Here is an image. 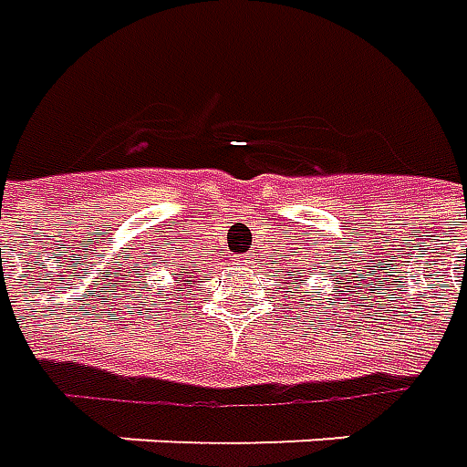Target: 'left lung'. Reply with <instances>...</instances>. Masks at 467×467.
<instances>
[{
  "mask_svg": "<svg viewBox=\"0 0 467 467\" xmlns=\"http://www.w3.org/2000/svg\"><path fill=\"white\" fill-rule=\"evenodd\" d=\"M294 256H296V251H294ZM319 264H322V256H319V254H317V256H314V261H309V264H304L302 259H296V264H294V266H286V274H284V276H286V279H292L294 284H304V281H309V276H312V274H317V279H314L317 284H322V281L329 279L332 284H327V286H329V289H332V286L334 289H339V286H337V276H332V274H329V269H327V266H319ZM284 276H281V281H284ZM339 276H342V279H347L349 274H339ZM292 281H289V284H292ZM347 284H352V279H347ZM294 289L299 292L302 286H294ZM349 296H352V294H349ZM334 299H339V294H337Z\"/></svg>",
  "mask_w": 467,
  "mask_h": 467,
  "instance_id": "8db88e82",
  "label": "left lung"
}]
</instances>
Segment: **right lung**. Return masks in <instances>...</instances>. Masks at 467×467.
<instances>
[{
    "label": "right lung",
    "instance_id": "obj_1",
    "mask_svg": "<svg viewBox=\"0 0 467 467\" xmlns=\"http://www.w3.org/2000/svg\"><path fill=\"white\" fill-rule=\"evenodd\" d=\"M173 266H181V269H178V274H175L173 279L175 281H181V276H183V279H193V276H191V269H188L186 264H173ZM148 269V266H143V269L140 271H145ZM150 274H155V271H145V274H140V276H135V294H148V289H150V281H148V276H150Z\"/></svg>",
    "mask_w": 467,
    "mask_h": 467
}]
</instances>
